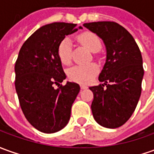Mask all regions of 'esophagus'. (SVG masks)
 Returning <instances> with one entry per match:
<instances>
[{"label":"esophagus","mask_w":154,"mask_h":154,"mask_svg":"<svg viewBox=\"0 0 154 154\" xmlns=\"http://www.w3.org/2000/svg\"><path fill=\"white\" fill-rule=\"evenodd\" d=\"M86 88H87V86L85 85H80V89H81V90H85V89H86Z\"/></svg>","instance_id":"obj_1"}]
</instances>
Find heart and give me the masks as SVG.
I'll use <instances>...</instances> for the list:
<instances>
[{"instance_id":"heart-1","label":"heart","mask_w":154,"mask_h":154,"mask_svg":"<svg viewBox=\"0 0 154 154\" xmlns=\"http://www.w3.org/2000/svg\"><path fill=\"white\" fill-rule=\"evenodd\" d=\"M80 43L86 46L93 53L98 52L101 48V42L99 37L91 32H85L77 37ZM72 43L69 38H63L58 45L57 54L60 62L63 64H69L71 62ZM98 68L95 63L78 64L71 67L68 69L69 78L78 83H87L96 75Z\"/></svg>"}]
</instances>
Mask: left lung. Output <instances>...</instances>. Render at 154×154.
I'll use <instances>...</instances> for the list:
<instances>
[{
  "label": "left lung",
  "instance_id": "left-lung-1",
  "mask_svg": "<svg viewBox=\"0 0 154 154\" xmlns=\"http://www.w3.org/2000/svg\"><path fill=\"white\" fill-rule=\"evenodd\" d=\"M84 26L102 39L106 48L99 75L104 83L90 87L94 94L92 114L100 126L119 128L131 117L141 95L144 74L141 52L130 32L116 22H89Z\"/></svg>",
  "mask_w": 154,
  "mask_h": 154
}]
</instances>
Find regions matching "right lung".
I'll return each instance as SVG.
<instances>
[{
    "instance_id": "obj_1",
    "label": "right lung",
    "mask_w": 154,
    "mask_h": 154,
    "mask_svg": "<svg viewBox=\"0 0 154 154\" xmlns=\"http://www.w3.org/2000/svg\"><path fill=\"white\" fill-rule=\"evenodd\" d=\"M77 31L76 24L66 22L41 26L23 43L16 61L15 87L22 111L31 125L44 133L59 132L68 124L80 90L74 82L60 85L66 75L57 54L60 41Z\"/></svg>"
}]
</instances>
